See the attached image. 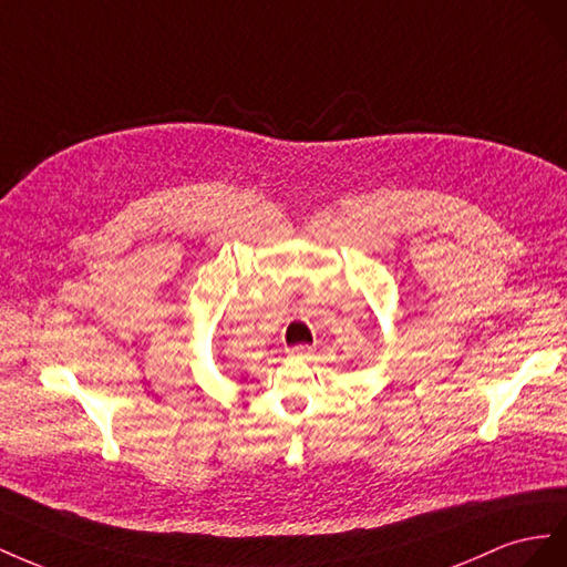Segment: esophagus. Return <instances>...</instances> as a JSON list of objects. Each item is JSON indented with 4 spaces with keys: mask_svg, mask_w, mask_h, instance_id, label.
<instances>
[{
    "mask_svg": "<svg viewBox=\"0 0 567 567\" xmlns=\"http://www.w3.org/2000/svg\"><path fill=\"white\" fill-rule=\"evenodd\" d=\"M287 353L292 355V359H311V355L316 353V349L313 347H292V349H287Z\"/></svg>",
    "mask_w": 567,
    "mask_h": 567,
    "instance_id": "esophagus-1",
    "label": "esophagus"
}]
</instances>
